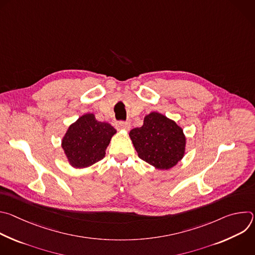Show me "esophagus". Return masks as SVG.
Masks as SVG:
<instances>
[{
    "label": "esophagus",
    "instance_id": "esophagus-1",
    "mask_svg": "<svg viewBox=\"0 0 255 255\" xmlns=\"http://www.w3.org/2000/svg\"><path fill=\"white\" fill-rule=\"evenodd\" d=\"M116 127H117V129H119V130H125V131H128L129 129H130V123H128V122H123V121H120V122H118L117 124H116Z\"/></svg>",
    "mask_w": 255,
    "mask_h": 255
}]
</instances>
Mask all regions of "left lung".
<instances>
[{
	"instance_id": "obj_1",
	"label": "left lung",
	"mask_w": 255,
	"mask_h": 255,
	"mask_svg": "<svg viewBox=\"0 0 255 255\" xmlns=\"http://www.w3.org/2000/svg\"><path fill=\"white\" fill-rule=\"evenodd\" d=\"M129 136L138 156L157 169L173 167L185 155L183 129L160 113L145 116L143 125L132 129Z\"/></svg>"
}]
</instances>
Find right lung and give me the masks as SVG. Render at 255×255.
<instances>
[{"instance_id": "add662e5", "label": "right lung", "mask_w": 255, "mask_h": 255, "mask_svg": "<svg viewBox=\"0 0 255 255\" xmlns=\"http://www.w3.org/2000/svg\"><path fill=\"white\" fill-rule=\"evenodd\" d=\"M116 129L106 122H100L88 113L72 123L61 141L69 164L76 168L93 165L105 157L106 148Z\"/></svg>"}]
</instances>
